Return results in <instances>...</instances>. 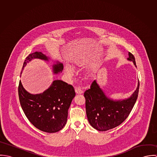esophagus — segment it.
Listing matches in <instances>:
<instances>
[{
  "instance_id": "esophagus-1",
  "label": "esophagus",
  "mask_w": 157,
  "mask_h": 157,
  "mask_svg": "<svg viewBox=\"0 0 157 157\" xmlns=\"http://www.w3.org/2000/svg\"><path fill=\"white\" fill-rule=\"evenodd\" d=\"M75 91L76 94H81L83 93V90L80 87H76L75 88Z\"/></svg>"
}]
</instances>
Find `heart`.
Masks as SVG:
<instances>
[{
	"instance_id": "obj_1",
	"label": "heart",
	"mask_w": 157,
	"mask_h": 157,
	"mask_svg": "<svg viewBox=\"0 0 157 157\" xmlns=\"http://www.w3.org/2000/svg\"><path fill=\"white\" fill-rule=\"evenodd\" d=\"M77 65L78 66V64H77ZM65 73L69 77H72L74 75V71L71 67L66 66L65 67Z\"/></svg>"
}]
</instances>
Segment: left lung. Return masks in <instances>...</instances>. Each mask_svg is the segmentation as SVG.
<instances>
[{"label":"left lung","mask_w":157,"mask_h":157,"mask_svg":"<svg viewBox=\"0 0 157 157\" xmlns=\"http://www.w3.org/2000/svg\"><path fill=\"white\" fill-rule=\"evenodd\" d=\"M128 60L136 66L134 55L129 52ZM140 82L133 94L128 99L113 100L106 96L94 80L84 93L86 112L90 124L99 131H106L121 124L131 112L138 97Z\"/></svg>","instance_id":"1"}]
</instances>
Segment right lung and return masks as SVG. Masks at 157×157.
I'll return each mask as SVG.
<instances>
[{"mask_svg":"<svg viewBox=\"0 0 157 157\" xmlns=\"http://www.w3.org/2000/svg\"><path fill=\"white\" fill-rule=\"evenodd\" d=\"M33 59L48 60V58L41 52L31 53L25 60L22 70ZM63 68L62 63H57L53 65V72L58 74L62 71ZM18 92L23 112L36 128L45 132L55 133L65 126L68 109L75 95L72 85L60 80H54L43 93L33 95L23 88L20 80Z\"/></svg>","mask_w":157,"mask_h":157,"instance_id":"1","label":"right lung"}]
</instances>
